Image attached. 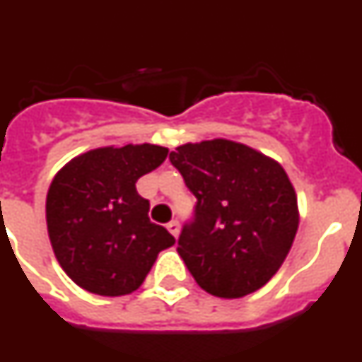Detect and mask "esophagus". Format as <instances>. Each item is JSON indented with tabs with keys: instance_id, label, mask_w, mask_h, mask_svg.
<instances>
[{
	"instance_id": "obj_1",
	"label": "esophagus",
	"mask_w": 362,
	"mask_h": 362,
	"mask_svg": "<svg viewBox=\"0 0 362 362\" xmlns=\"http://www.w3.org/2000/svg\"><path fill=\"white\" fill-rule=\"evenodd\" d=\"M166 228H168V232L174 235V238H177L179 235V230H181V226H179V221L177 219H172L168 225H166Z\"/></svg>"
}]
</instances>
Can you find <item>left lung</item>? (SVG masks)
<instances>
[{"label":"left lung","mask_w":362,"mask_h":362,"mask_svg":"<svg viewBox=\"0 0 362 362\" xmlns=\"http://www.w3.org/2000/svg\"><path fill=\"white\" fill-rule=\"evenodd\" d=\"M168 159L196 196L177 239L196 283L225 299L264 286L288 255L299 225L283 166L226 139L188 143Z\"/></svg>","instance_id":"obj_1"}]
</instances>
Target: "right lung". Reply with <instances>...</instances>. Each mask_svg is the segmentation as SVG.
I'll list each match as a JSON object with an SVG mask.
<instances>
[{"instance_id": "1", "label": "right lung", "mask_w": 362, "mask_h": 362, "mask_svg": "<svg viewBox=\"0 0 362 362\" xmlns=\"http://www.w3.org/2000/svg\"><path fill=\"white\" fill-rule=\"evenodd\" d=\"M168 150L156 145L98 148L57 172L47 194V226L66 276L86 292L127 296L141 286L156 257L175 243L148 217L137 179Z\"/></svg>"}]
</instances>
